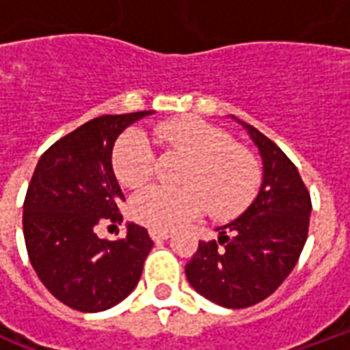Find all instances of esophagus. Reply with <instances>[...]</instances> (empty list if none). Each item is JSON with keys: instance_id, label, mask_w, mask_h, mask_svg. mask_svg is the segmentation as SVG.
I'll use <instances>...</instances> for the list:
<instances>
[{"instance_id": "obj_1", "label": "esophagus", "mask_w": 350, "mask_h": 350, "mask_svg": "<svg viewBox=\"0 0 350 350\" xmlns=\"http://www.w3.org/2000/svg\"><path fill=\"white\" fill-rule=\"evenodd\" d=\"M150 236H152V240H155V242H161V240H167L168 236H170V230H165V228H150Z\"/></svg>"}]
</instances>
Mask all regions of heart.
<instances>
[{"label":"heart","instance_id":"1","mask_svg":"<svg viewBox=\"0 0 350 350\" xmlns=\"http://www.w3.org/2000/svg\"><path fill=\"white\" fill-rule=\"evenodd\" d=\"M153 137L189 155L183 170V187L152 185L131 198L133 219L152 228H172L212 208L215 217L227 219L243 212L260 185V168L253 153L232 144L225 131L197 118H176L159 123ZM116 178L123 187L138 189L153 174L150 140L140 131L125 133L112 153Z\"/></svg>","mask_w":350,"mask_h":350}]
</instances>
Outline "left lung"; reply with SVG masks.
Masks as SVG:
<instances>
[{
	"label": "left lung",
	"mask_w": 350,
	"mask_h": 350,
	"mask_svg": "<svg viewBox=\"0 0 350 350\" xmlns=\"http://www.w3.org/2000/svg\"><path fill=\"white\" fill-rule=\"evenodd\" d=\"M234 120L258 148L262 183L240 217L215 228L217 240L198 243L185 275L213 304L242 309L268 298L296 266L308 240L311 197L281 148L253 125Z\"/></svg>",
	"instance_id": "obj_1"
}]
</instances>
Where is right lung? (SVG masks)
I'll use <instances>...</instances> for the list:
<instances>
[{
    "label": "right lung",
    "instance_id": "1",
    "mask_svg": "<svg viewBox=\"0 0 350 350\" xmlns=\"http://www.w3.org/2000/svg\"><path fill=\"white\" fill-rule=\"evenodd\" d=\"M152 110L99 116L42 153L24 200L29 262L57 300L84 313L125 300L142 275L153 242L127 223L116 242L97 236L103 223H122L123 197L112 168V148L125 127Z\"/></svg>",
    "mask_w": 350,
    "mask_h": 350
}]
</instances>
